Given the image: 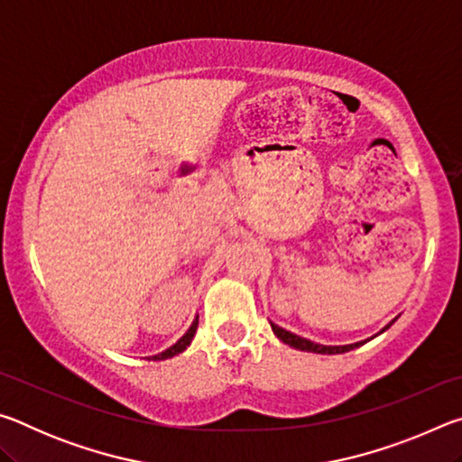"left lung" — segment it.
<instances>
[{"instance_id":"8db88e82","label":"left lung","mask_w":462,"mask_h":462,"mask_svg":"<svg viewBox=\"0 0 462 462\" xmlns=\"http://www.w3.org/2000/svg\"><path fill=\"white\" fill-rule=\"evenodd\" d=\"M393 322H395V319H393ZM393 322H391V324H393ZM391 324H387L385 328H383L381 332H385ZM271 328H273V332H275L277 338L283 340L285 344H289V346H293L297 350H306V353H316V355H342V353H348V350H353V348L363 346V344L366 342V340H363V342H355V344H344V346H326V344L311 342L308 338H301V336H297L293 332H287L285 328H281V326L273 324V322H271ZM373 338H374V336H373Z\"/></svg>"}]
</instances>
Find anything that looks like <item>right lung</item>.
<instances>
[{
	"instance_id": "1",
	"label": "right lung",
	"mask_w": 462,
	"mask_h": 462,
	"mask_svg": "<svg viewBox=\"0 0 462 462\" xmlns=\"http://www.w3.org/2000/svg\"><path fill=\"white\" fill-rule=\"evenodd\" d=\"M198 316H195V319H193V324L189 326V330H187L181 338H179L173 346H169L167 350H162V353H159V355H154V356H148V361H165V358H171V356H175V355H179V353H183V350L189 346L191 344V340H193V336H195V330H198Z\"/></svg>"
}]
</instances>
